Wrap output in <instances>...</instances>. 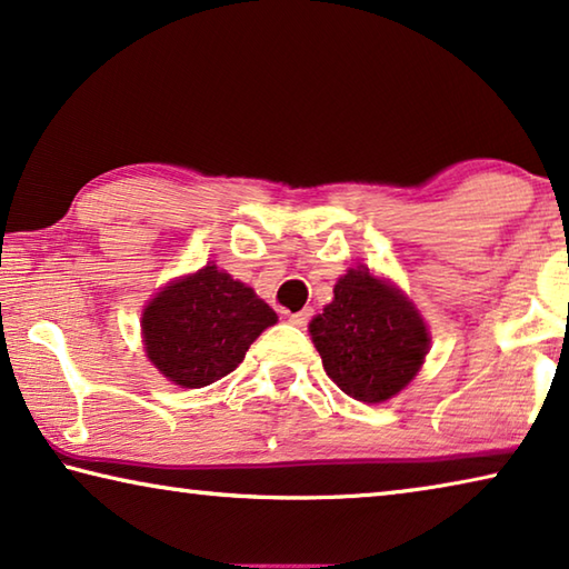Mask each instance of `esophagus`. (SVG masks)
<instances>
[{"mask_svg":"<svg viewBox=\"0 0 569 569\" xmlns=\"http://www.w3.org/2000/svg\"><path fill=\"white\" fill-rule=\"evenodd\" d=\"M311 317H313V311L311 309H303V311H299V313H291V323L293 327H306V323L311 321Z\"/></svg>","mask_w":569,"mask_h":569,"instance_id":"obj_1","label":"esophagus"}]
</instances>
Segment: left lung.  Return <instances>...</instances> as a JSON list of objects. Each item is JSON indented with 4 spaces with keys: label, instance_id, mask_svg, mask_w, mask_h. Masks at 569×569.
Returning a JSON list of instances; mask_svg holds the SVG:
<instances>
[{
    "label": "left lung",
    "instance_id": "obj_1",
    "mask_svg": "<svg viewBox=\"0 0 569 569\" xmlns=\"http://www.w3.org/2000/svg\"><path fill=\"white\" fill-rule=\"evenodd\" d=\"M309 331L327 375L341 392L362 402H385L402 392L430 347L415 303L365 266L339 278L331 303L311 319Z\"/></svg>",
    "mask_w": 569,
    "mask_h": 569
}]
</instances>
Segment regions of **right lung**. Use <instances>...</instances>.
Returning a JSON list of instances; mask_svg holds the SVG:
<instances>
[{
    "label": "right lung",
    "instance_id": "1",
    "mask_svg": "<svg viewBox=\"0 0 569 569\" xmlns=\"http://www.w3.org/2000/svg\"><path fill=\"white\" fill-rule=\"evenodd\" d=\"M276 311L214 263L167 283L141 313L143 349L169 382L187 390L230 375Z\"/></svg>",
    "mask_w": 569,
    "mask_h": 569
}]
</instances>
